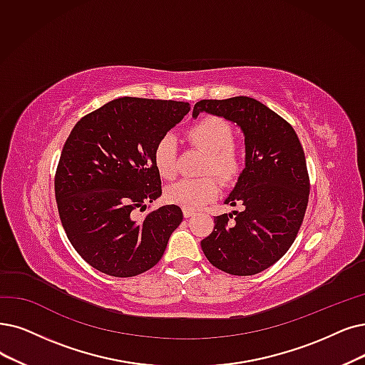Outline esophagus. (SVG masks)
Here are the masks:
<instances>
[{"label": "esophagus", "mask_w": 365, "mask_h": 365, "mask_svg": "<svg viewBox=\"0 0 365 365\" xmlns=\"http://www.w3.org/2000/svg\"><path fill=\"white\" fill-rule=\"evenodd\" d=\"M182 214H184V217H185V218H188V217H192V215L195 214V211H192V210H185V208H184V210H182Z\"/></svg>", "instance_id": "34e87169"}]
</instances>
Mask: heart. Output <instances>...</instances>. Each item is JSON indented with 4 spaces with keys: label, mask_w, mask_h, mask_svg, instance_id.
I'll list each match as a JSON object with an SVG mask.
<instances>
[{
    "label": "heart",
    "mask_w": 365,
    "mask_h": 365,
    "mask_svg": "<svg viewBox=\"0 0 365 365\" xmlns=\"http://www.w3.org/2000/svg\"><path fill=\"white\" fill-rule=\"evenodd\" d=\"M188 139L196 147L208 153L205 172H214L218 178L230 181L241 169L240 153L232 147L233 130L227 121L218 116H205L188 130ZM154 166L160 177L175 178L178 172L177 139L172 133L160 138L153 153ZM220 195V184L212 177L184 178L169 185L165 197L169 203L185 210H197Z\"/></svg>",
    "instance_id": "obj_1"
}]
</instances>
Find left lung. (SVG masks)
Masks as SVG:
<instances>
[{"label":"left lung","instance_id":"left-lung-1","mask_svg":"<svg viewBox=\"0 0 365 365\" xmlns=\"http://www.w3.org/2000/svg\"><path fill=\"white\" fill-rule=\"evenodd\" d=\"M202 112L240 127L245 160L225 199L242 210L214 217V230L200 247L211 264L227 274L262 272L292 245L307 208L310 182L301 142L292 125L250 97L200 100L192 116Z\"/></svg>","mask_w":365,"mask_h":365}]
</instances>
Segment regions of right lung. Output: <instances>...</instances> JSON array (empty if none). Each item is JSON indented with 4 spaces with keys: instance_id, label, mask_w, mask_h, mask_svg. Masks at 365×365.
<instances>
[{
    "instance_id": "obj_1",
    "label": "right lung",
    "mask_w": 365,
    "mask_h": 365,
    "mask_svg": "<svg viewBox=\"0 0 365 365\" xmlns=\"http://www.w3.org/2000/svg\"><path fill=\"white\" fill-rule=\"evenodd\" d=\"M188 110L184 101L121 97L70 132L55 177L58 212L71 245L100 272L148 271L182 222L177 205L160 207L142 220L133 210L162 196L154 147Z\"/></svg>"
}]
</instances>
